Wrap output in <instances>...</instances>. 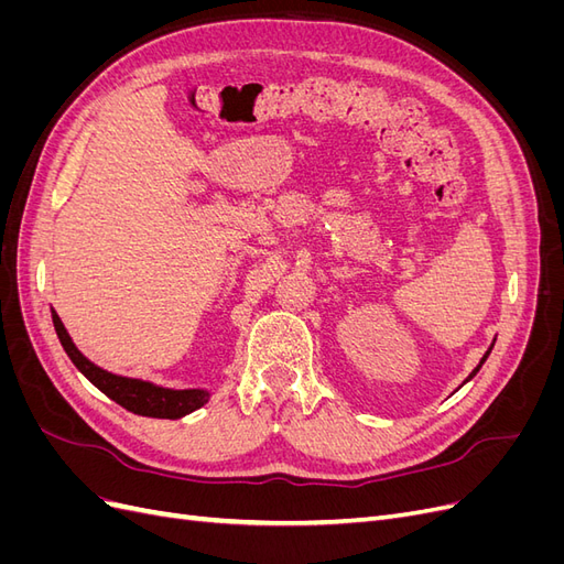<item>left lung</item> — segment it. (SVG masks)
Wrapping results in <instances>:
<instances>
[{
    "mask_svg": "<svg viewBox=\"0 0 564 564\" xmlns=\"http://www.w3.org/2000/svg\"><path fill=\"white\" fill-rule=\"evenodd\" d=\"M489 352H491V346H489V350H487V352H485V357H482V360H480V365H477V367H475V369H473V373H470V377H468V379H466V381H470V379H473V377H475V373H477V371H480V367H482V365H485V360H487V355H489Z\"/></svg>",
    "mask_w": 564,
    "mask_h": 564,
    "instance_id": "obj_1",
    "label": "left lung"
}]
</instances>
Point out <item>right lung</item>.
<instances>
[{
  "instance_id": "1",
  "label": "right lung",
  "mask_w": 564,
  "mask_h": 564,
  "mask_svg": "<svg viewBox=\"0 0 564 564\" xmlns=\"http://www.w3.org/2000/svg\"><path fill=\"white\" fill-rule=\"evenodd\" d=\"M51 317H54V327L61 338V346L70 357L73 365L87 377L100 392H106L110 400H115L119 406L129 409V412L139 414V416H152V419H181L185 414L195 412L202 404H207L209 392L207 390H169L152 386L148 381L139 379H127V377H117V373H110L106 369L96 367L84 357L73 338L67 336L61 317L56 311H51Z\"/></svg>"
}]
</instances>
